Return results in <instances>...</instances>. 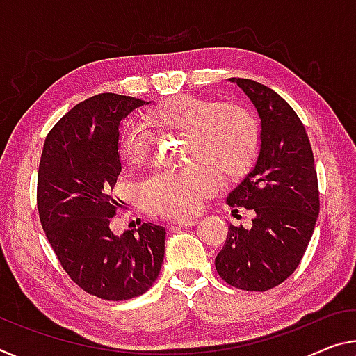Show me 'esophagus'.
Returning <instances> with one entry per match:
<instances>
[{"mask_svg":"<svg viewBox=\"0 0 356 356\" xmlns=\"http://www.w3.org/2000/svg\"><path fill=\"white\" fill-rule=\"evenodd\" d=\"M198 223V220L196 218H177V220H172V225H177V227H195V225Z\"/></svg>","mask_w":356,"mask_h":356,"instance_id":"obj_1","label":"esophagus"}]
</instances>
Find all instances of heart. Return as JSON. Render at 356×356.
Masks as SVG:
<instances>
[{
    "mask_svg": "<svg viewBox=\"0 0 356 356\" xmlns=\"http://www.w3.org/2000/svg\"><path fill=\"white\" fill-rule=\"evenodd\" d=\"M149 122L161 131L190 136L191 161H201L180 171H152L136 184L138 200L145 211L161 217H191L201 201L217 193L225 177L244 174L257 158L261 129L249 111L217 99L172 98L149 112ZM154 134L138 122L123 127L118 155L127 165L138 166L149 156Z\"/></svg>",
    "mask_w": 356,
    "mask_h": 356,
    "instance_id": "obj_1",
    "label": "heart"
}]
</instances>
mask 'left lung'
I'll return each instance as SVG.
<instances>
[{"label": "left lung", "instance_id": "8db88e82", "mask_svg": "<svg viewBox=\"0 0 356 356\" xmlns=\"http://www.w3.org/2000/svg\"><path fill=\"white\" fill-rule=\"evenodd\" d=\"M261 118V140L250 172L228 195V206L255 213L252 228L229 225L216 269L231 286L266 291L295 273L320 211L317 171L306 129L274 90L231 77Z\"/></svg>", "mask_w": 356, "mask_h": 356}]
</instances>
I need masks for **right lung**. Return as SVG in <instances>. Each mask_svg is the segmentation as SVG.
I'll return each instance as SVG.
<instances>
[{"label": "right lung", "mask_w": 356, "mask_h": 356, "mask_svg": "<svg viewBox=\"0 0 356 356\" xmlns=\"http://www.w3.org/2000/svg\"><path fill=\"white\" fill-rule=\"evenodd\" d=\"M147 101L101 93L67 112L50 129L38 172L41 225L61 266L83 291L107 301L131 300L160 274L166 229L143 223L115 236L112 196L122 171V123Z\"/></svg>", "instance_id": "right-lung-1"}]
</instances>
